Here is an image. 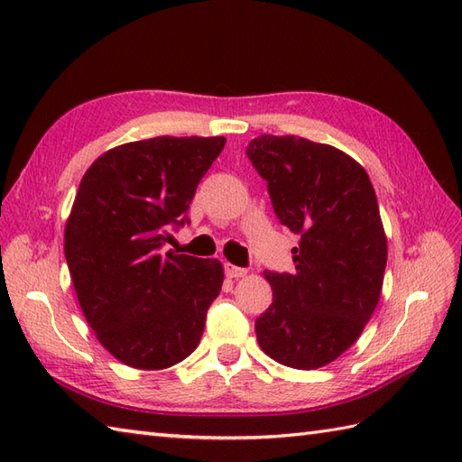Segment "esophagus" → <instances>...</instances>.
<instances>
[{
  "label": "esophagus",
  "mask_w": 462,
  "mask_h": 462,
  "mask_svg": "<svg viewBox=\"0 0 462 462\" xmlns=\"http://www.w3.org/2000/svg\"><path fill=\"white\" fill-rule=\"evenodd\" d=\"M224 270H226V276L228 278H232V280H238V278H244L248 273V270H244V268H238V266H232V263H226L224 266Z\"/></svg>",
  "instance_id": "34e87169"
}]
</instances>
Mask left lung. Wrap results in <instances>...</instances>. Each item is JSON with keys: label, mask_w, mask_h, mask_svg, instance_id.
I'll return each instance as SVG.
<instances>
[{"label": "left lung", "mask_w": 462, "mask_h": 462, "mask_svg": "<svg viewBox=\"0 0 462 462\" xmlns=\"http://www.w3.org/2000/svg\"><path fill=\"white\" fill-rule=\"evenodd\" d=\"M246 154L280 222L300 236L296 272H263L273 300L256 319L258 343L282 365L319 369L357 341L381 298L387 236L375 190L331 144L262 134Z\"/></svg>", "instance_id": "obj_1"}]
</instances>
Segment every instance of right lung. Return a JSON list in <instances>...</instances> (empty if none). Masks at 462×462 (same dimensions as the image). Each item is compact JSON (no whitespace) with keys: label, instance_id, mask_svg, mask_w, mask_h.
Instances as JSON below:
<instances>
[{"label":"right lung","instance_id":"obj_1","mask_svg":"<svg viewBox=\"0 0 462 462\" xmlns=\"http://www.w3.org/2000/svg\"><path fill=\"white\" fill-rule=\"evenodd\" d=\"M224 136H154L103 152L81 179L65 224V258L101 346L134 369H166L199 347L218 296V260L161 252L189 222L196 186Z\"/></svg>","mask_w":462,"mask_h":462}]
</instances>
